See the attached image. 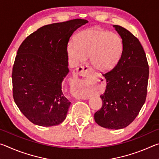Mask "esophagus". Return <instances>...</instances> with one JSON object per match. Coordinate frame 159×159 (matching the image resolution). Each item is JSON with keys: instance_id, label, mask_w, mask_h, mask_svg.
Wrapping results in <instances>:
<instances>
[{"instance_id": "34e87169", "label": "esophagus", "mask_w": 159, "mask_h": 159, "mask_svg": "<svg viewBox=\"0 0 159 159\" xmlns=\"http://www.w3.org/2000/svg\"><path fill=\"white\" fill-rule=\"evenodd\" d=\"M93 71V69L88 66H79L78 68L75 70L74 74H73V80L74 82L76 83L77 86H79L80 84V81L78 79V76H83V77H87L88 75L91 71ZM75 98L77 99H88V97H85L80 95L79 93H76L74 94Z\"/></svg>"}]
</instances>
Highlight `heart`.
I'll return each mask as SVG.
<instances>
[{
  "label": "heart",
  "instance_id": "obj_1",
  "mask_svg": "<svg viewBox=\"0 0 159 159\" xmlns=\"http://www.w3.org/2000/svg\"><path fill=\"white\" fill-rule=\"evenodd\" d=\"M123 50L124 44L119 35L99 29L80 31L75 42L69 41L66 46L67 56L74 65L84 62L90 55L93 66L104 72L117 66Z\"/></svg>",
  "mask_w": 159,
  "mask_h": 159
}]
</instances>
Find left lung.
<instances>
[{"label":"left lung","instance_id":"obj_1","mask_svg":"<svg viewBox=\"0 0 159 159\" xmlns=\"http://www.w3.org/2000/svg\"><path fill=\"white\" fill-rule=\"evenodd\" d=\"M124 44L119 63L103 74L107 86L100 95L102 108L94 118L102 127L121 129L133 121L146 100L149 65L139 40L127 29L114 25Z\"/></svg>","mask_w":159,"mask_h":159}]
</instances>
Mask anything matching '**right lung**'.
Instances as JSON below:
<instances>
[{
  "label": "right lung",
  "instance_id": "right-lung-1",
  "mask_svg": "<svg viewBox=\"0 0 159 159\" xmlns=\"http://www.w3.org/2000/svg\"><path fill=\"white\" fill-rule=\"evenodd\" d=\"M82 19L54 23L29 35L19 48L12 68L15 104L34 124L49 127L66 117L71 104L61 90L69 72L66 46Z\"/></svg>",
  "mask_w": 159,
  "mask_h": 159
}]
</instances>
